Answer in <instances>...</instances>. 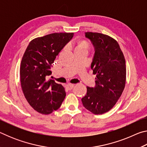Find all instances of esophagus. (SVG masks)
I'll list each match as a JSON object with an SVG mask.
<instances>
[{
  "instance_id": "34e87169",
  "label": "esophagus",
  "mask_w": 147,
  "mask_h": 147,
  "mask_svg": "<svg viewBox=\"0 0 147 147\" xmlns=\"http://www.w3.org/2000/svg\"><path fill=\"white\" fill-rule=\"evenodd\" d=\"M74 84H67V86H66L67 88L69 89V90H71V89H73L74 88Z\"/></svg>"
}]
</instances>
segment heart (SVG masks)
Returning <instances> with one entry per match:
<instances>
[{"label":"heart","mask_w":147,"mask_h":147,"mask_svg":"<svg viewBox=\"0 0 147 147\" xmlns=\"http://www.w3.org/2000/svg\"><path fill=\"white\" fill-rule=\"evenodd\" d=\"M89 49V44L86 41H81L78 43L76 49Z\"/></svg>","instance_id":"1"}]
</instances>
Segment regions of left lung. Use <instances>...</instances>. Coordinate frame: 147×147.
I'll use <instances>...</instances> for the list:
<instances>
[{
  "label": "left lung",
  "instance_id": "left-lung-1",
  "mask_svg": "<svg viewBox=\"0 0 147 147\" xmlns=\"http://www.w3.org/2000/svg\"><path fill=\"white\" fill-rule=\"evenodd\" d=\"M85 36L94 49L91 68L96 77L95 86L87 87L82 102L88 110L100 115L110 110L123 93L126 83L125 59L113 38L96 32H86Z\"/></svg>",
  "mask_w": 147,
  "mask_h": 147
}]
</instances>
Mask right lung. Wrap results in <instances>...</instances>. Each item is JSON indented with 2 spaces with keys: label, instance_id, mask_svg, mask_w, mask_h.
<instances>
[{
  "label": "right lung",
  "instance_id": "obj_1",
  "mask_svg": "<svg viewBox=\"0 0 147 147\" xmlns=\"http://www.w3.org/2000/svg\"><path fill=\"white\" fill-rule=\"evenodd\" d=\"M74 33H53L32 40L22 58L20 78L22 90L30 105L47 115L60 107L66 96L65 88L51 75L52 64Z\"/></svg>",
  "mask_w": 147,
  "mask_h": 147
}]
</instances>
